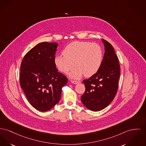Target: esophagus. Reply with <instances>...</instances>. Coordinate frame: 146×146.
I'll return each mask as SVG.
<instances>
[{
  "instance_id": "34e87169",
  "label": "esophagus",
  "mask_w": 146,
  "mask_h": 146,
  "mask_svg": "<svg viewBox=\"0 0 146 146\" xmlns=\"http://www.w3.org/2000/svg\"><path fill=\"white\" fill-rule=\"evenodd\" d=\"M71 83L73 84H77L79 83V82L77 80H71Z\"/></svg>"
}]
</instances>
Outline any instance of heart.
<instances>
[{
    "mask_svg": "<svg viewBox=\"0 0 146 146\" xmlns=\"http://www.w3.org/2000/svg\"><path fill=\"white\" fill-rule=\"evenodd\" d=\"M63 55L54 57V63L62 73H67L74 66L76 67L70 76L79 79L83 74L89 77L95 74L100 68L103 58V50L100 45L86 41H74L68 44L63 50Z\"/></svg>",
    "mask_w": 146,
    "mask_h": 146,
    "instance_id": "obj_1",
    "label": "heart"
}]
</instances>
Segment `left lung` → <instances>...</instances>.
Here are the masks:
<instances>
[{
  "label": "left lung",
  "mask_w": 146,
  "mask_h": 146,
  "mask_svg": "<svg viewBox=\"0 0 146 146\" xmlns=\"http://www.w3.org/2000/svg\"><path fill=\"white\" fill-rule=\"evenodd\" d=\"M105 53L99 70L83 81L86 91L81 101L88 109L98 111L107 107L113 100L118 89L120 64L111 44L103 39Z\"/></svg>",
  "instance_id": "1"
}]
</instances>
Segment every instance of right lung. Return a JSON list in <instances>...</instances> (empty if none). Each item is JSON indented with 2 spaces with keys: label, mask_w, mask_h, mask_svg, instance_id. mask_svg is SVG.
<instances>
[{
  "label": "right lung",
  "mask_w": 146,
  "mask_h": 146,
  "mask_svg": "<svg viewBox=\"0 0 146 146\" xmlns=\"http://www.w3.org/2000/svg\"><path fill=\"white\" fill-rule=\"evenodd\" d=\"M58 45L38 43L26 53L21 63L20 86L29 102L40 111H48L59 102L62 88L68 82L54 63Z\"/></svg>",
  "instance_id": "add662e5"
}]
</instances>
